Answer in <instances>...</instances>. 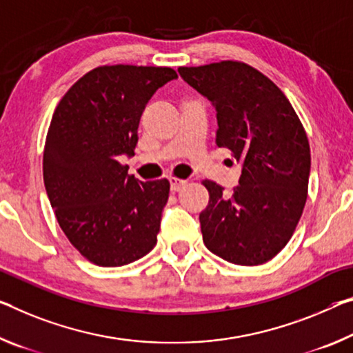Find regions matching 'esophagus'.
<instances>
[{"label":"esophagus","instance_id":"1","mask_svg":"<svg viewBox=\"0 0 353 353\" xmlns=\"http://www.w3.org/2000/svg\"><path fill=\"white\" fill-rule=\"evenodd\" d=\"M170 183H171L172 192H179V190L185 187L187 181H183V179H177V177H170Z\"/></svg>","mask_w":353,"mask_h":353}]
</instances>
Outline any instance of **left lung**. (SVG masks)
Returning a JSON list of instances; mask_svg holds the SVG:
<instances>
[{"label": "left lung", "instance_id": "left-lung-1", "mask_svg": "<svg viewBox=\"0 0 353 353\" xmlns=\"http://www.w3.org/2000/svg\"><path fill=\"white\" fill-rule=\"evenodd\" d=\"M179 74L214 105L216 146L242 163L232 194L203 182L205 247L231 264H264L286 247L303 214L311 170L305 128L281 89L248 64L221 61Z\"/></svg>", "mask_w": 353, "mask_h": 353}]
</instances>
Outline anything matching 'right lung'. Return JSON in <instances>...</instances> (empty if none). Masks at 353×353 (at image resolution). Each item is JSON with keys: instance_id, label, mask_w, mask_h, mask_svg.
Wrapping results in <instances>:
<instances>
[{"instance_id": "1", "label": "right lung", "mask_w": 353, "mask_h": 353, "mask_svg": "<svg viewBox=\"0 0 353 353\" xmlns=\"http://www.w3.org/2000/svg\"><path fill=\"white\" fill-rule=\"evenodd\" d=\"M176 78L171 67L102 65L56 106L43 183L63 232L92 264L121 267L155 247L170 182L138 181L117 160L135 155L144 108Z\"/></svg>"}]
</instances>
